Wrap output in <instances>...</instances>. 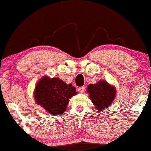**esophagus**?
Instances as JSON below:
<instances>
[{"instance_id": "obj_1", "label": "esophagus", "mask_w": 151, "mask_h": 151, "mask_svg": "<svg viewBox=\"0 0 151 151\" xmlns=\"http://www.w3.org/2000/svg\"><path fill=\"white\" fill-rule=\"evenodd\" d=\"M85 89H86L85 86H81V87H79V88H78V91H79L80 93H83L85 91Z\"/></svg>"}]
</instances>
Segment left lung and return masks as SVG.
Masks as SVG:
<instances>
[{
  "label": "left lung",
  "mask_w": 151,
  "mask_h": 151,
  "mask_svg": "<svg viewBox=\"0 0 151 151\" xmlns=\"http://www.w3.org/2000/svg\"><path fill=\"white\" fill-rule=\"evenodd\" d=\"M87 92L89 93L92 102L96 108L102 111L107 108L113 102L116 95V90L105 81H100L95 84H90Z\"/></svg>",
  "instance_id": "obj_1"
}]
</instances>
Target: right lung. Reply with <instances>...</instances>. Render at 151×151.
I'll list each match as a JSON object with an SVG mask.
<instances>
[{"label":"right lung","instance_id":"1","mask_svg":"<svg viewBox=\"0 0 151 151\" xmlns=\"http://www.w3.org/2000/svg\"><path fill=\"white\" fill-rule=\"evenodd\" d=\"M72 84L67 85L58 78L49 79L45 76L36 86L35 101L46 111L53 115L62 114L69 103V99L77 94Z\"/></svg>","mask_w":151,"mask_h":151}]
</instances>
